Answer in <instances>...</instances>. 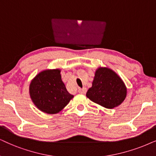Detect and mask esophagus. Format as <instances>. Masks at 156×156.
Listing matches in <instances>:
<instances>
[{"label":"esophagus","instance_id":"1","mask_svg":"<svg viewBox=\"0 0 156 156\" xmlns=\"http://www.w3.org/2000/svg\"><path fill=\"white\" fill-rule=\"evenodd\" d=\"M86 91H87V89H86V88H79V89H78V93H80V94H86Z\"/></svg>","mask_w":156,"mask_h":156}]
</instances>
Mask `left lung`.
Here are the masks:
<instances>
[{
	"mask_svg": "<svg viewBox=\"0 0 156 156\" xmlns=\"http://www.w3.org/2000/svg\"><path fill=\"white\" fill-rule=\"evenodd\" d=\"M127 96V88L123 80L108 68L96 70L92 87L86 96L94 103L107 109H113L123 102Z\"/></svg>",
	"mask_w": 156,
	"mask_h": 156,
	"instance_id": "8db88e82",
	"label": "left lung"
}]
</instances>
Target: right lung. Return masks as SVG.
<instances>
[{"label": "right lung", "mask_w": 156, "mask_h": 156, "mask_svg": "<svg viewBox=\"0 0 156 156\" xmlns=\"http://www.w3.org/2000/svg\"><path fill=\"white\" fill-rule=\"evenodd\" d=\"M29 94L39 110L50 114L58 113L73 98L62 81L59 69L46 70L37 75L29 86Z\"/></svg>", "instance_id": "add662e5"}]
</instances>
